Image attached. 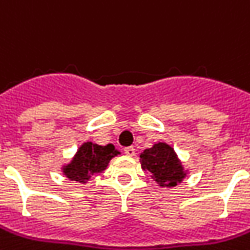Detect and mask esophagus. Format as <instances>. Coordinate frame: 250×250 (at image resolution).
<instances>
[{"label":"esophagus","mask_w":250,"mask_h":250,"mask_svg":"<svg viewBox=\"0 0 250 250\" xmlns=\"http://www.w3.org/2000/svg\"><path fill=\"white\" fill-rule=\"evenodd\" d=\"M124 152H125L126 156H134V154H135V149H134V147H125L124 148Z\"/></svg>","instance_id":"1"}]
</instances>
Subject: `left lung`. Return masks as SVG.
Segmentation results:
<instances>
[{
	"instance_id": "8db88e82",
	"label": "left lung",
	"mask_w": 250,
	"mask_h": 250,
	"mask_svg": "<svg viewBox=\"0 0 250 250\" xmlns=\"http://www.w3.org/2000/svg\"><path fill=\"white\" fill-rule=\"evenodd\" d=\"M142 168L152 174L160 187H176L185 172L174 149L166 143L154 144L140 154Z\"/></svg>"
}]
</instances>
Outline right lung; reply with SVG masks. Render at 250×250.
Listing matches in <instances>:
<instances>
[{
	"label": "right lung",
	"mask_w": 250,
	"mask_h": 250,
	"mask_svg": "<svg viewBox=\"0 0 250 250\" xmlns=\"http://www.w3.org/2000/svg\"><path fill=\"white\" fill-rule=\"evenodd\" d=\"M119 154L112 144L98 146L86 142L79 148L71 164L63 167V174L70 180L86 183L92 175L100 174L107 167L112 157Z\"/></svg>",
	"instance_id": "1"
}]
</instances>
